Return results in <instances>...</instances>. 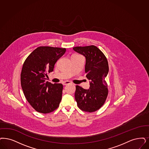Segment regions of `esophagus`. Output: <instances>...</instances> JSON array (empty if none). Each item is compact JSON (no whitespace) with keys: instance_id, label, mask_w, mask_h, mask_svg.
<instances>
[{"instance_id":"1","label":"esophagus","mask_w":149,"mask_h":149,"mask_svg":"<svg viewBox=\"0 0 149 149\" xmlns=\"http://www.w3.org/2000/svg\"><path fill=\"white\" fill-rule=\"evenodd\" d=\"M71 82L70 81H63V82H62V84H63V85H64V86H66L67 84H70L71 83Z\"/></svg>"}]
</instances>
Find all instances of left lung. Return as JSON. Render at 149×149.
Here are the masks:
<instances>
[{
	"label": "left lung",
	"mask_w": 149,
	"mask_h": 149,
	"mask_svg": "<svg viewBox=\"0 0 149 149\" xmlns=\"http://www.w3.org/2000/svg\"><path fill=\"white\" fill-rule=\"evenodd\" d=\"M73 49L85 56V73L91 81L89 89L76 86L75 99L80 109L94 112L103 105L108 94V84L105 80L109 71L108 62L104 54L95 46H77Z\"/></svg>",
	"instance_id": "left-lung-1"
}]
</instances>
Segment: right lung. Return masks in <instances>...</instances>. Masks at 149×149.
Here are the masks:
<instances>
[{"instance_id": "right-lung-1", "label": "right lung", "mask_w": 149, "mask_h": 149, "mask_svg": "<svg viewBox=\"0 0 149 149\" xmlns=\"http://www.w3.org/2000/svg\"><path fill=\"white\" fill-rule=\"evenodd\" d=\"M66 50L65 48L40 46L24 62L20 75L22 91L28 102L39 113H51L59 107L63 85L45 81L47 73L54 71L56 62Z\"/></svg>"}]
</instances>
